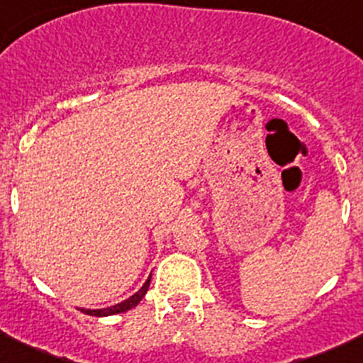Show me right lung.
I'll return each mask as SVG.
<instances>
[{"instance_id": "1", "label": "right lung", "mask_w": 363, "mask_h": 363, "mask_svg": "<svg viewBox=\"0 0 363 363\" xmlns=\"http://www.w3.org/2000/svg\"><path fill=\"white\" fill-rule=\"evenodd\" d=\"M150 278L145 281V285L141 286V289L138 290L133 297L125 298V301L121 302V304H115V306H111V308H104V309H82V313H85V315H91V316H110V315H118V313L129 311V309H133L134 306H138V302L145 297L148 286H150Z\"/></svg>"}]
</instances>
